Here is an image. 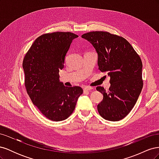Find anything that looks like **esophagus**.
I'll return each instance as SVG.
<instances>
[{
	"mask_svg": "<svg viewBox=\"0 0 159 159\" xmlns=\"http://www.w3.org/2000/svg\"><path fill=\"white\" fill-rule=\"evenodd\" d=\"M91 89H93V88H91V87H88V86H87V87H85V88H84V91H90V90H91Z\"/></svg>",
	"mask_w": 159,
	"mask_h": 159,
	"instance_id": "1",
	"label": "esophagus"
}]
</instances>
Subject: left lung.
Returning a JSON list of instances; mask_svg holds the SVG:
<instances>
[{
  "mask_svg": "<svg viewBox=\"0 0 159 159\" xmlns=\"http://www.w3.org/2000/svg\"><path fill=\"white\" fill-rule=\"evenodd\" d=\"M81 38L95 48L99 70L110 77L108 91L101 86L96 88L103 95L98 112L108 121L121 120L132 110L143 88L140 57L126 39L107 32H89Z\"/></svg>",
  "mask_w": 159,
  "mask_h": 159,
  "instance_id": "8db88e82",
  "label": "left lung"
}]
</instances>
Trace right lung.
Wrapping results in <instances>:
<instances>
[{
	"mask_svg": "<svg viewBox=\"0 0 159 159\" xmlns=\"http://www.w3.org/2000/svg\"><path fill=\"white\" fill-rule=\"evenodd\" d=\"M78 37L70 32L44 34L36 38L24 57L27 93L33 104L52 121L68 118L83 93L79 86L66 87L59 80L66 55L72 40Z\"/></svg>",
	"mask_w": 159,
	"mask_h": 159,
	"instance_id": "right-lung-1",
	"label": "right lung"
}]
</instances>
